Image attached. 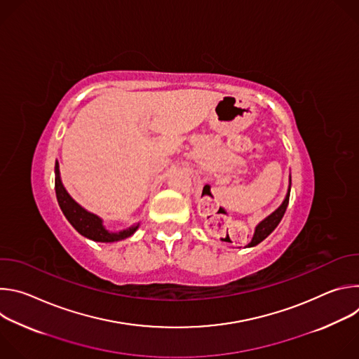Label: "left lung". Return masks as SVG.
Masks as SVG:
<instances>
[{
  "label": "left lung",
  "mask_w": 359,
  "mask_h": 359,
  "mask_svg": "<svg viewBox=\"0 0 359 359\" xmlns=\"http://www.w3.org/2000/svg\"><path fill=\"white\" fill-rule=\"evenodd\" d=\"M290 191H291V176H290V184H288V190H287V194H285V198L283 200V203L280 204V208L276 209L270 216H267L264 220H262L257 226H255V230H254V234H252V238L251 241L247 244V247H254L257 245L259 243H262L266 237H269L274 229L278 226V223L281 222L285 210H287V206H288V200H290Z\"/></svg>",
  "instance_id": "obj_1"
}]
</instances>
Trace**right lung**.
I'll list each match as a JSON object with an SVG mask.
<instances>
[{"mask_svg":"<svg viewBox=\"0 0 359 359\" xmlns=\"http://www.w3.org/2000/svg\"><path fill=\"white\" fill-rule=\"evenodd\" d=\"M55 193L60 208L67 217V220L72 224V227L82 234L83 237L99 241V243H114L123 238L130 237L137 229L139 223L133 224L128 229H123L121 231H109L104 226V220L99 216L85 210L81 204H78L67 191V189L62 184L61 176H60V163H55Z\"/></svg>","mask_w":359,"mask_h":359,"instance_id":"add662e5","label":"right lung"}]
</instances>
